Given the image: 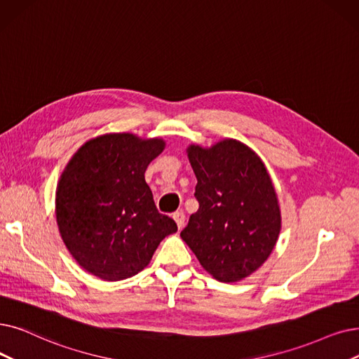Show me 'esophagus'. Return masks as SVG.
Returning <instances> with one entry per match:
<instances>
[{"mask_svg": "<svg viewBox=\"0 0 359 359\" xmlns=\"http://www.w3.org/2000/svg\"><path fill=\"white\" fill-rule=\"evenodd\" d=\"M173 218H175V222H176L179 230H182L183 226H184V214L182 211H177V212L173 214Z\"/></svg>", "mask_w": 359, "mask_h": 359, "instance_id": "34e87169", "label": "esophagus"}]
</instances>
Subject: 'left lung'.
Masks as SVG:
<instances>
[{
    "instance_id": "1",
    "label": "left lung",
    "mask_w": 359,
    "mask_h": 359,
    "mask_svg": "<svg viewBox=\"0 0 359 359\" xmlns=\"http://www.w3.org/2000/svg\"><path fill=\"white\" fill-rule=\"evenodd\" d=\"M186 154L199 208L180 238L215 280L239 282L269 259L282 230L274 183L259 155L238 139L191 144Z\"/></svg>"
}]
</instances>
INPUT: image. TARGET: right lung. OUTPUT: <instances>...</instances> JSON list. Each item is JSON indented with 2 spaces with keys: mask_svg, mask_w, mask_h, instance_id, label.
<instances>
[{
  "mask_svg": "<svg viewBox=\"0 0 359 359\" xmlns=\"http://www.w3.org/2000/svg\"><path fill=\"white\" fill-rule=\"evenodd\" d=\"M163 137L104 133L77 149L55 189V220L79 266L107 282L142 271L160 242L177 231L154 204L145 182L149 163L164 151Z\"/></svg>",
  "mask_w": 359,
  "mask_h": 359,
  "instance_id": "right-lung-1",
  "label": "right lung"
}]
</instances>
